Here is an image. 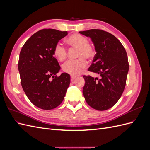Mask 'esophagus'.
Segmentation results:
<instances>
[{
    "label": "esophagus",
    "mask_w": 150,
    "mask_h": 150,
    "mask_svg": "<svg viewBox=\"0 0 150 150\" xmlns=\"http://www.w3.org/2000/svg\"><path fill=\"white\" fill-rule=\"evenodd\" d=\"M71 79H72V80H74V79H76L77 78H78V77H77L76 76H74V75H71Z\"/></svg>",
    "instance_id": "1"
}]
</instances>
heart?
I'll return each instance as SVG.
<instances>
[{
    "mask_svg": "<svg viewBox=\"0 0 150 150\" xmlns=\"http://www.w3.org/2000/svg\"><path fill=\"white\" fill-rule=\"evenodd\" d=\"M67 43L72 47L77 49L76 56L79 57L76 60L67 61L62 66L63 71L71 75L80 74L84 68L87 65L84 58L92 59L95 56V49L93 45L89 43L88 38L86 36L75 34L70 35L66 39ZM67 50L62 42H58L54 48V55L59 61H64L67 57Z\"/></svg>",
    "mask_w": 150,
    "mask_h": 150,
    "instance_id": "1",
    "label": "heart"
}]
</instances>
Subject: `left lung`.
Wrapping results in <instances>:
<instances>
[{"instance_id": "8db88e82", "label": "left lung", "mask_w": 150, "mask_h": 150, "mask_svg": "<svg viewBox=\"0 0 150 150\" xmlns=\"http://www.w3.org/2000/svg\"><path fill=\"white\" fill-rule=\"evenodd\" d=\"M79 33L91 39L96 52L88 70L101 78L83 76L85 100L98 111L112 107L119 100L125 88L129 70L128 59L123 46L115 35L100 29Z\"/></svg>"}]
</instances>
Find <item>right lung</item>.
<instances>
[{
	"label": "right lung",
	"mask_w": 150,
	"mask_h": 150,
	"mask_svg": "<svg viewBox=\"0 0 150 150\" xmlns=\"http://www.w3.org/2000/svg\"><path fill=\"white\" fill-rule=\"evenodd\" d=\"M67 34V31L53 29L39 30L22 47L18 69L26 96L34 105L49 110L62 102L70 84L69 74L57 77L61 67L54 57L57 42Z\"/></svg>",
	"instance_id": "add662e5"
}]
</instances>
